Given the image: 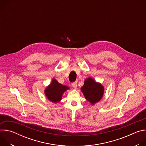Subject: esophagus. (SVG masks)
Here are the masks:
<instances>
[{
	"label": "esophagus",
	"instance_id": "obj_1",
	"mask_svg": "<svg viewBox=\"0 0 146 146\" xmlns=\"http://www.w3.org/2000/svg\"><path fill=\"white\" fill-rule=\"evenodd\" d=\"M72 86L74 88L76 89L77 87V83H76V82H72Z\"/></svg>",
	"mask_w": 146,
	"mask_h": 146
}]
</instances>
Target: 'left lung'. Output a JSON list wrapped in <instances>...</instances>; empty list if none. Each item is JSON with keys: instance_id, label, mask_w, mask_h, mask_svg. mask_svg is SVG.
Instances as JSON below:
<instances>
[{"instance_id": "left-lung-1", "label": "left lung", "mask_w": 146, "mask_h": 146, "mask_svg": "<svg viewBox=\"0 0 146 146\" xmlns=\"http://www.w3.org/2000/svg\"><path fill=\"white\" fill-rule=\"evenodd\" d=\"M81 91L84 94L86 99L92 105H94L102 98L104 88L99 83L90 77L85 80L84 86L81 88Z\"/></svg>"}]
</instances>
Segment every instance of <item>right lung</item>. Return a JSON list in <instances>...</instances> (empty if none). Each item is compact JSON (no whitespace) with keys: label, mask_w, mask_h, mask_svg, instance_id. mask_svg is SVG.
<instances>
[{"label":"right lung","mask_w":146,"mask_h":146,"mask_svg":"<svg viewBox=\"0 0 146 146\" xmlns=\"http://www.w3.org/2000/svg\"><path fill=\"white\" fill-rule=\"evenodd\" d=\"M69 88L67 86L59 84L55 79H52L51 84L45 90V94L49 100L57 103L61 100L64 92Z\"/></svg>","instance_id":"1"}]
</instances>
